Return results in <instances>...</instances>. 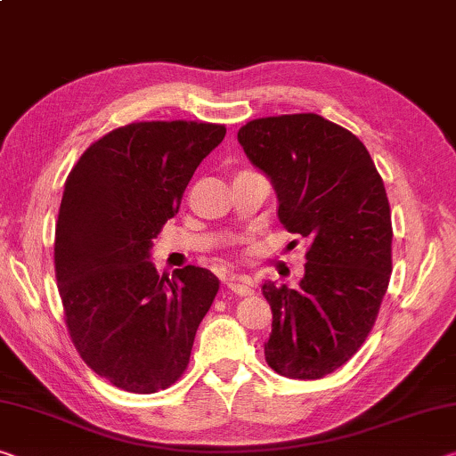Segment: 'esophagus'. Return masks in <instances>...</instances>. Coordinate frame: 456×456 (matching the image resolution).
<instances>
[{
	"label": "esophagus",
	"instance_id": "obj_1",
	"mask_svg": "<svg viewBox=\"0 0 456 456\" xmlns=\"http://www.w3.org/2000/svg\"><path fill=\"white\" fill-rule=\"evenodd\" d=\"M227 288L231 292H235L237 296H249L254 294V281H251L249 276H229L227 278Z\"/></svg>",
	"mask_w": 456,
	"mask_h": 456
}]
</instances>
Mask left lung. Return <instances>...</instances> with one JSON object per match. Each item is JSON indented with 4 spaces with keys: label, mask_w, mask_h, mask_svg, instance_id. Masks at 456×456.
<instances>
[{
    "label": "left lung",
    "mask_w": 456,
    "mask_h": 456,
    "mask_svg": "<svg viewBox=\"0 0 456 456\" xmlns=\"http://www.w3.org/2000/svg\"><path fill=\"white\" fill-rule=\"evenodd\" d=\"M278 194L280 223L310 241L305 278L265 281L273 371L321 379L370 335L392 273V213L384 180L357 135L316 113L249 121L237 134Z\"/></svg>",
    "instance_id": "obj_1"
}]
</instances>
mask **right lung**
I'll return each instance as SVG.
<instances>
[{
  "label": "right lung",
  "mask_w": 456,
  "mask_h": 456,
  "mask_svg": "<svg viewBox=\"0 0 456 456\" xmlns=\"http://www.w3.org/2000/svg\"><path fill=\"white\" fill-rule=\"evenodd\" d=\"M225 134L197 121L129 124L86 148L64 183L54 265L67 327L85 363L126 392L175 384L219 290L205 267L160 276L150 251Z\"/></svg>",
  "instance_id": "1"
}]
</instances>
